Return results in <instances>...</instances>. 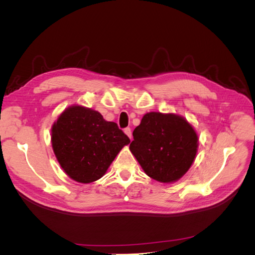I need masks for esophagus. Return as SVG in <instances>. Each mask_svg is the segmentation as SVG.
Returning a JSON list of instances; mask_svg holds the SVG:
<instances>
[{"instance_id":"34e87169","label":"esophagus","mask_w":255,"mask_h":255,"mask_svg":"<svg viewBox=\"0 0 255 255\" xmlns=\"http://www.w3.org/2000/svg\"><path fill=\"white\" fill-rule=\"evenodd\" d=\"M125 133H126V135L129 138V139L132 140V132H130V128H125Z\"/></svg>"}]
</instances>
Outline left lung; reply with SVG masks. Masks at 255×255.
<instances>
[{
    "label": "left lung",
    "instance_id": "left-lung-1",
    "mask_svg": "<svg viewBox=\"0 0 255 255\" xmlns=\"http://www.w3.org/2000/svg\"><path fill=\"white\" fill-rule=\"evenodd\" d=\"M133 137L130 152L144 173L160 183L179 181L198 152L196 129L182 116L172 113H146Z\"/></svg>",
    "mask_w": 255,
    "mask_h": 255
}]
</instances>
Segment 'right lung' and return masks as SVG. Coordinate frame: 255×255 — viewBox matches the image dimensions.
<instances>
[{
  "label": "right lung",
  "instance_id": "add662e5",
  "mask_svg": "<svg viewBox=\"0 0 255 255\" xmlns=\"http://www.w3.org/2000/svg\"><path fill=\"white\" fill-rule=\"evenodd\" d=\"M52 148L70 179L88 184L106 173L129 138L117 123L106 121L97 111L82 105L69 106L53 123Z\"/></svg>",
  "mask_w": 255,
  "mask_h": 255
}]
</instances>
